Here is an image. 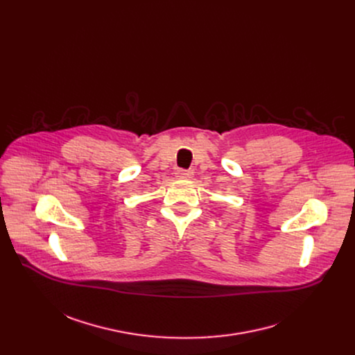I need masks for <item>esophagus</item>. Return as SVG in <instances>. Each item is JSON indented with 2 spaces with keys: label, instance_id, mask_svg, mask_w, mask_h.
<instances>
[{
  "label": "esophagus",
  "instance_id": "1",
  "mask_svg": "<svg viewBox=\"0 0 355 355\" xmlns=\"http://www.w3.org/2000/svg\"><path fill=\"white\" fill-rule=\"evenodd\" d=\"M193 175V171L192 170H182V168H180V170H177V177L178 178H191Z\"/></svg>",
  "mask_w": 355,
  "mask_h": 355
}]
</instances>
